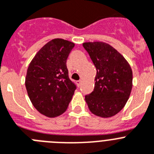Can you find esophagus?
Instances as JSON below:
<instances>
[{
    "mask_svg": "<svg viewBox=\"0 0 154 154\" xmlns=\"http://www.w3.org/2000/svg\"><path fill=\"white\" fill-rule=\"evenodd\" d=\"M77 86H78V87H80V86H81V80H79V81H77Z\"/></svg>",
    "mask_w": 154,
    "mask_h": 154,
    "instance_id": "34e87169",
    "label": "esophagus"
}]
</instances>
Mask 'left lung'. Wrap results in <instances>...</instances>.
<instances>
[{"label": "left lung", "mask_w": 154, "mask_h": 154, "mask_svg": "<svg viewBox=\"0 0 154 154\" xmlns=\"http://www.w3.org/2000/svg\"><path fill=\"white\" fill-rule=\"evenodd\" d=\"M83 47L97 70L94 90L85 95V101L96 116L113 117L123 109L131 94V66L123 55L108 44L86 42Z\"/></svg>", "instance_id": "left-lung-1"}]
</instances>
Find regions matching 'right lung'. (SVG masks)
Returning <instances> with one entry per match:
<instances>
[{"instance_id":"add662e5","label":"right lung","mask_w":154,"mask_h":154,"mask_svg":"<svg viewBox=\"0 0 154 154\" xmlns=\"http://www.w3.org/2000/svg\"><path fill=\"white\" fill-rule=\"evenodd\" d=\"M74 44L53 39L36 54L29 63L26 88L33 106L41 114L55 117L69 106L77 86L69 78L66 59Z\"/></svg>"}]
</instances>
